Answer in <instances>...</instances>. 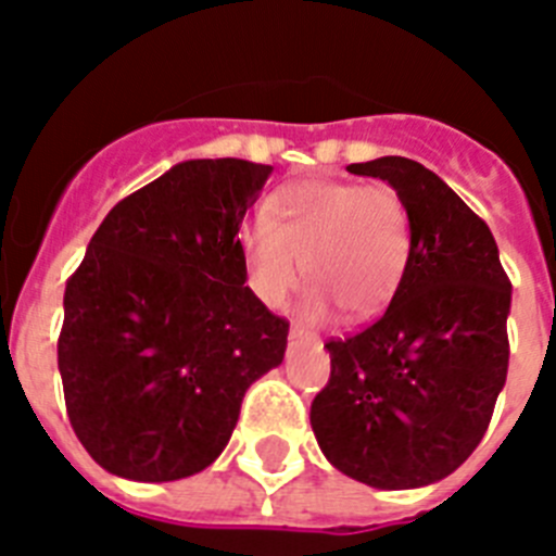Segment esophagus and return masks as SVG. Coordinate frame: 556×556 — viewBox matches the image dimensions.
Listing matches in <instances>:
<instances>
[{
    "label": "esophagus",
    "mask_w": 556,
    "mask_h": 556,
    "mask_svg": "<svg viewBox=\"0 0 556 556\" xmlns=\"http://www.w3.org/2000/svg\"><path fill=\"white\" fill-rule=\"evenodd\" d=\"M315 340H318V337H315L313 331H307V329H304V326H299V324H295L293 329H290V334H288L290 349H295V345H302V342H315Z\"/></svg>",
    "instance_id": "34e87169"
}]
</instances>
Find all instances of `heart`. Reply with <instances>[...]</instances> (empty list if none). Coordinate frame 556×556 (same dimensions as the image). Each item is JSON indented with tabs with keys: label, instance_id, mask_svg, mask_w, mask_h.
I'll return each instance as SVG.
<instances>
[{
	"label": "heart",
	"instance_id": "1",
	"mask_svg": "<svg viewBox=\"0 0 556 556\" xmlns=\"http://www.w3.org/2000/svg\"><path fill=\"white\" fill-rule=\"evenodd\" d=\"M238 241L249 288L266 307H282L307 266L315 285L309 315H324L334 302L349 318L365 320L401 290L414 227L395 186L293 180L271 197L268 216L243 222Z\"/></svg>",
	"mask_w": 556,
	"mask_h": 556
}]
</instances>
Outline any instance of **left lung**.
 Here are the masks:
<instances>
[{
	"label": "left lung",
	"instance_id": "left-lung-1",
	"mask_svg": "<svg viewBox=\"0 0 556 556\" xmlns=\"http://www.w3.org/2000/svg\"><path fill=\"white\" fill-rule=\"evenodd\" d=\"M412 214V266L389 307L326 342L329 383L309 408L331 466L372 489H419L480 444L507 378L510 279L489 225L430 169L403 155L351 164Z\"/></svg>",
	"mask_w": 556,
	"mask_h": 556
}]
</instances>
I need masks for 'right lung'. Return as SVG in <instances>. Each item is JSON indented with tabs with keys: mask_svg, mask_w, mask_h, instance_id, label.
I'll return each instance as SVG.
<instances>
[{
	"mask_svg": "<svg viewBox=\"0 0 556 556\" xmlns=\"http://www.w3.org/2000/svg\"><path fill=\"white\" fill-rule=\"evenodd\" d=\"M271 167L194 159L106 214L65 285L56 365L98 466L169 482L214 464L290 324L247 288L238 230Z\"/></svg>",
	"mask_w": 556,
	"mask_h": 556,
	"instance_id": "right-lung-1",
	"label": "right lung"
}]
</instances>
